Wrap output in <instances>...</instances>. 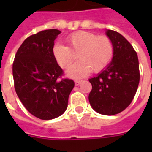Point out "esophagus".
I'll return each instance as SVG.
<instances>
[{"instance_id":"esophagus-1","label":"esophagus","mask_w":152,"mask_h":152,"mask_svg":"<svg viewBox=\"0 0 152 152\" xmlns=\"http://www.w3.org/2000/svg\"><path fill=\"white\" fill-rule=\"evenodd\" d=\"M81 82H82V80H75V85H76V86H79Z\"/></svg>"}]
</instances>
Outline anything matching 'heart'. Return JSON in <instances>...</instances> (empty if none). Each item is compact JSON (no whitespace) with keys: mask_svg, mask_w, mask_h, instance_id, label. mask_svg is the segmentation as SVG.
<instances>
[{"mask_svg":"<svg viewBox=\"0 0 152 152\" xmlns=\"http://www.w3.org/2000/svg\"><path fill=\"white\" fill-rule=\"evenodd\" d=\"M68 47L61 44L54 45L53 54L61 67L67 68L76 59L80 61L66 72L67 76L79 78L86 76L92 70L102 72L108 66L114 55V45L107 36H99L94 32L79 31L66 37Z\"/></svg>","mask_w":152,"mask_h":152,"instance_id":"b5f03b06","label":"heart"}]
</instances>
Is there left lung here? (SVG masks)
Returning a JSON list of instances; mask_svg holds the SVG:
<instances>
[{
	"mask_svg": "<svg viewBox=\"0 0 152 152\" xmlns=\"http://www.w3.org/2000/svg\"><path fill=\"white\" fill-rule=\"evenodd\" d=\"M106 34L114 45L112 62L95 77L89 80L92 90L90 105L95 112L106 115L118 114L128 107L137 92L140 73L136 51L117 31Z\"/></svg>",
	"mask_w": 152,
	"mask_h": 152,
	"instance_id": "8db88e82",
	"label": "left lung"
}]
</instances>
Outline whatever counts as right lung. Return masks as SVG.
<instances>
[{
	"mask_svg": "<svg viewBox=\"0 0 152 152\" xmlns=\"http://www.w3.org/2000/svg\"><path fill=\"white\" fill-rule=\"evenodd\" d=\"M59 30L49 29L31 35L23 42L13 63L15 89L31 115L52 120L64 113L75 83L61 79L63 71L53 54Z\"/></svg>",
	"mask_w": 152,
	"mask_h": 152,
	"instance_id": "obj_1",
	"label": "right lung"
}]
</instances>
